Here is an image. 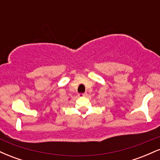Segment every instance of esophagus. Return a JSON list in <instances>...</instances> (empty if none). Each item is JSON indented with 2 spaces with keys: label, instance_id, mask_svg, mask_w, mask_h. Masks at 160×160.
<instances>
[{
  "label": "esophagus",
  "instance_id": "1",
  "mask_svg": "<svg viewBox=\"0 0 160 160\" xmlns=\"http://www.w3.org/2000/svg\"><path fill=\"white\" fill-rule=\"evenodd\" d=\"M79 97H82V96H86V93H80V94H79Z\"/></svg>",
  "mask_w": 160,
  "mask_h": 160
}]
</instances>
